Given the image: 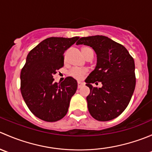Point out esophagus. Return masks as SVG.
Here are the masks:
<instances>
[{
	"label": "esophagus",
	"instance_id": "esophagus-1",
	"mask_svg": "<svg viewBox=\"0 0 152 152\" xmlns=\"http://www.w3.org/2000/svg\"><path fill=\"white\" fill-rule=\"evenodd\" d=\"M83 85H84V84L82 83V82H78V88H81V87H82Z\"/></svg>",
	"mask_w": 152,
	"mask_h": 152
}]
</instances>
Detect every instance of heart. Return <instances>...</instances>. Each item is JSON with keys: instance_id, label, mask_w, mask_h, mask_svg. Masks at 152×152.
Wrapping results in <instances>:
<instances>
[{"instance_id": "b5f03b06", "label": "heart", "mask_w": 152, "mask_h": 152, "mask_svg": "<svg viewBox=\"0 0 152 152\" xmlns=\"http://www.w3.org/2000/svg\"><path fill=\"white\" fill-rule=\"evenodd\" d=\"M82 52L83 53L84 56L86 58L90 53H92L93 50L91 48L88 47H83L82 48ZM87 73V70L86 68H72L71 70L69 71V75L72 76L74 79L80 80L82 78L85 76V75Z\"/></svg>"}]
</instances>
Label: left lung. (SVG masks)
<instances>
[{
    "label": "left lung",
    "instance_id": "left-lung-1",
    "mask_svg": "<svg viewBox=\"0 0 152 152\" xmlns=\"http://www.w3.org/2000/svg\"><path fill=\"white\" fill-rule=\"evenodd\" d=\"M76 45L90 46L97 56L94 70L85 79L90 93L87 96L90 114L99 121L120 115L129 103L135 87L134 62L124 45L102 35L82 37ZM102 82V88L92 84Z\"/></svg>",
    "mask_w": 152,
    "mask_h": 152
}]
</instances>
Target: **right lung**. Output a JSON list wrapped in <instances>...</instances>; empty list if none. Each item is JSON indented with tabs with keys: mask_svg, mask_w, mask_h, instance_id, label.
Here are the masks:
<instances>
[{
	"mask_svg": "<svg viewBox=\"0 0 152 152\" xmlns=\"http://www.w3.org/2000/svg\"><path fill=\"white\" fill-rule=\"evenodd\" d=\"M79 38H47L27 56L20 73L21 93L30 111L41 120L57 121L67 114L77 82L68 76L59 85L53 76L63 67L65 50Z\"/></svg>",
	"mask_w": 152,
	"mask_h": 152,
	"instance_id": "1",
	"label": "right lung"
}]
</instances>
